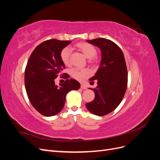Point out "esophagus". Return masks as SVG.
<instances>
[{"label": "esophagus", "instance_id": "34e87169", "mask_svg": "<svg viewBox=\"0 0 160 160\" xmlns=\"http://www.w3.org/2000/svg\"><path fill=\"white\" fill-rule=\"evenodd\" d=\"M81 88L82 89H87V87H86L84 84H81Z\"/></svg>", "mask_w": 160, "mask_h": 160}]
</instances>
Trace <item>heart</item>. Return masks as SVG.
<instances>
[{"label": "heart", "mask_w": 160, "mask_h": 160, "mask_svg": "<svg viewBox=\"0 0 160 160\" xmlns=\"http://www.w3.org/2000/svg\"><path fill=\"white\" fill-rule=\"evenodd\" d=\"M75 48L80 51L83 54L90 60H93L97 54V49L94 45L87 42H80L77 43ZM60 57L62 62L65 65H70V50L69 48H64L60 53ZM71 75L77 80L82 81L90 75V71L88 69L73 68L70 71Z\"/></svg>", "instance_id": "obj_1"}]
</instances>
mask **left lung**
I'll use <instances>...</instances> for the list:
<instances>
[{
  "label": "left lung",
  "instance_id": "1",
  "mask_svg": "<svg viewBox=\"0 0 160 160\" xmlns=\"http://www.w3.org/2000/svg\"><path fill=\"white\" fill-rule=\"evenodd\" d=\"M98 47L101 52L99 69L89 80L98 81V86L91 89L95 99L86 103V108L94 115L103 116L112 112L122 101L128 85V70L123 53L115 42L104 38L87 41Z\"/></svg>",
  "mask_w": 160,
  "mask_h": 160
}]
</instances>
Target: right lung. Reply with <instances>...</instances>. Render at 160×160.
I'll return each mask as SVG.
<instances>
[{
	"label": "right lung",
	"instance_id": "right-lung-1",
	"mask_svg": "<svg viewBox=\"0 0 160 160\" xmlns=\"http://www.w3.org/2000/svg\"><path fill=\"white\" fill-rule=\"evenodd\" d=\"M71 41L50 39L41 42L27 61L25 71V83L28 98L31 105L41 115L50 117L64 108L66 95L71 90H78L80 83L69 79L62 71L65 68L60 53ZM64 75L67 79L58 87L54 79Z\"/></svg>",
	"mask_w": 160,
	"mask_h": 160
}]
</instances>
